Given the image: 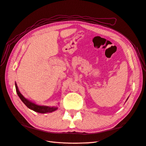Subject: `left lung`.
Here are the masks:
<instances>
[{
    "label": "left lung",
    "instance_id": "obj_1",
    "mask_svg": "<svg viewBox=\"0 0 146 146\" xmlns=\"http://www.w3.org/2000/svg\"><path fill=\"white\" fill-rule=\"evenodd\" d=\"M127 99H128V98H127Z\"/></svg>",
    "mask_w": 146,
    "mask_h": 146
}]
</instances>
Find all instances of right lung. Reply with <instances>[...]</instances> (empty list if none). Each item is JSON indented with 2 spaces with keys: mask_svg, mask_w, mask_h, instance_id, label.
<instances>
[{
  "mask_svg": "<svg viewBox=\"0 0 146 146\" xmlns=\"http://www.w3.org/2000/svg\"><path fill=\"white\" fill-rule=\"evenodd\" d=\"M15 84L16 91L19 97L20 98V99L22 100V102L26 105V106L27 108H29V109L34 111L36 112V113H43V114L47 113H52V112L55 111L58 109V108L56 106L50 107V106H40V105L36 104L32 102V101H30V100L26 99V98L23 96L21 93H20L17 87V83H15Z\"/></svg>",
  "mask_w": 146,
  "mask_h": 146,
  "instance_id": "add662e5",
  "label": "right lung"
}]
</instances>
